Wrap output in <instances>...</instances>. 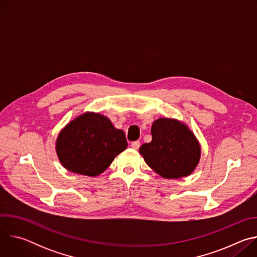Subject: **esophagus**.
<instances>
[{
    "instance_id": "1",
    "label": "esophagus",
    "mask_w": 257,
    "mask_h": 257,
    "mask_svg": "<svg viewBox=\"0 0 257 257\" xmlns=\"http://www.w3.org/2000/svg\"><path fill=\"white\" fill-rule=\"evenodd\" d=\"M131 148H132L133 150H138V149L140 148V142H139V141H133V142L131 143Z\"/></svg>"
}]
</instances>
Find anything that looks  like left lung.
I'll use <instances>...</instances> for the list:
<instances>
[{"label":"left lung","mask_w":257,"mask_h":257,"mask_svg":"<svg viewBox=\"0 0 257 257\" xmlns=\"http://www.w3.org/2000/svg\"><path fill=\"white\" fill-rule=\"evenodd\" d=\"M153 140L140 146L145 163L166 179L189 176L197 167L201 149L193 132L176 119L160 118L152 126Z\"/></svg>","instance_id":"obj_1"}]
</instances>
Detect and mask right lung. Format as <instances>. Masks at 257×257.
Returning <instances> with one entry per match:
<instances>
[{
	"instance_id": "right-lung-1",
	"label": "right lung",
	"mask_w": 257,
	"mask_h": 257,
	"mask_svg": "<svg viewBox=\"0 0 257 257\" xmlns=\"http://www.w3.org/2000/svg\"><path fill=\"white\" fill-rule=\"evenodd\" d=\"M125 133L98 113H84L60 132L56 152L62 166L70 172L95 177L127 149Z\"/></svg>"
}]
</instances>
